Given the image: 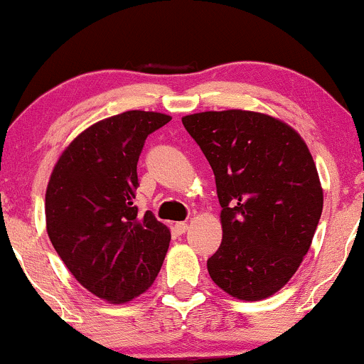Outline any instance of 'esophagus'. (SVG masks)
Instances as JSON below:
<instances>
[{"label":"esophagus","instance_id":"34e87169","mask_svg":"<svg viewBox=\"0 0 364 364\" xmlns=\"http://www.w3.org/2000/svg\"><path fill=\"white\" fill-rule=\"evenodd\" d=\"M174 231L178 232V235H185L188 231V224L186 223H176L174 224Z\"/></svg>","mask_w":364,"mask_h":364}]
</instances>
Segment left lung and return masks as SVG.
Listing matches in <instances>:
<instances>
[{
  "mask_svg": "<svg viewBox=\"0 0 364 364\" xmlns=\"http://www.w3.org/2000/svg\"><path fill=\"white\" fill-rule=\"evenodd\" d=\"M205 154L223 207L212 281L243 301L281 291L310 250L323 190L310 149L274 116L228 109L181 118Z\"/></svg>",
  "mask_w": 364,
  "mask_h": 364,
  "instance_id": "obj_1",
  "label": "left lung"
}]
</instances>
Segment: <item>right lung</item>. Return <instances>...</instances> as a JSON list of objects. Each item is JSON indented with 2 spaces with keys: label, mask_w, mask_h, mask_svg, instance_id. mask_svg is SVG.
I'll list each match as a JSON object with an SVG mask.
<instances>
[{
  "label": "right lung",
  "mask_w": 364,
  "mask_h": 364,
  "mask_svg": "<svg viewBox=\"0 0 364 364\" xmlns=\"http://www.w3.org/2000/svg\"><path fill=\"white\" fill-rule=\"evenodd\" d=\"M171 116L127 111L70 141L46 190V229L63 263L97 298L123 304L156 281L171 231L133 205L145 139Z\"/></svg>",
  "instance_id": "add662e5"
}]
</instances>
